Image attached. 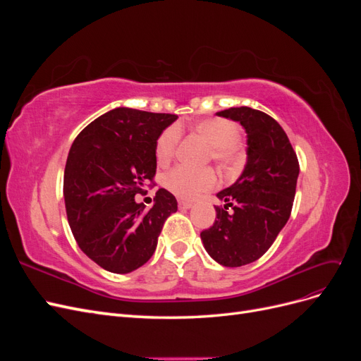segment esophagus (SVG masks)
<instances>
[{
  "label": "esophagus",
  "instance_id": "1",
  "mask_svg": "<svg viewBox=\"0 0 361 361\" xmlns=\"http://www.w3.org/2000/svg\"><path fill=\"white\" fill-rule=\"evenodd\" d=\"M178 203H179V207H180V209H190V207L192 206V202L183 200V199H179V200H178Z\"/></svg>",
  "mask_w": 361,
  "mask_h": 361
}]
</instances>
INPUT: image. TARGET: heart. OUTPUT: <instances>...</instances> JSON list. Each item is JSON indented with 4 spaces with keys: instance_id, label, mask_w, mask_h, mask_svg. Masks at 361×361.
I'll return each instance as SVG.
<instances>
[{
    "instance_id": "obj_1",
    "label": "heart",
    "mask_w": 361,
    "mask_h": 361,
    "mask_svg": "<svg viewBox=\"0 0 361 361\" xmlns=\"http://www.w3.org/2000/svg\"><path fill=\"white\" fill-rule=\"evenodd\" d=\"M195 130L212 146V159L226 171H235L243 162V150L239 146L241 130L231 120L220 117H209L199 120ZM182 130L179 125H170L159 134L155 143V157L158 164L167 166L173 159ZM218 182L214 169L194 170L185 166H178L164 174L162 183L170 192L180 199H194L199 194L212 190Z\"/></svg>"
}]
</instances>
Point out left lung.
<instances>
[{"label": "left lung", "mask_w": 361, "mask_h": 361, "mask_svg": "<svg viewBox=\"0 0 361 361\" xmlns=\"http://www.w3.org/2000/svg\"><path fill=\"white\" fill-rule=\"evenodd\" d=\"M247 133V164L239 179L216 197L215 223L200 233L209 256L223 267H243L264 256L288 223L300 164L283 128L264 111L236 106L216 113Z\"/></svg>", "instance_id": "8db88e82"}]
</instances>
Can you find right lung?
I'll return each mask as SVG.
<instances>
[{"instance_id":"obj_1","label":"right lung","mask_w":361,"mask_h":361,"mask_svg":"<svg viewBox=\"0 0 361 361\" xmlns=\"http://www.w3.org/2000/svg\"><path fill=\"white\" fill-rule=\"evenodd\" d=\"M176 114L116 108L75 138L64 169L68 221L80 248L101 268L128 274L155 253L178 202L159 188L154 206L135 202L157 173L155 143Z\"/></svg>"}]
</instances>
